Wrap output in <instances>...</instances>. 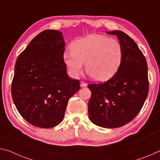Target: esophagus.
I'll return each instance as SVG.
<instances>
[{"label": "esophagus", "mask_w": 160, "mask_h": 160, "mask_svg": "<svg viewBox=\"0 0 160 160\" xmlns=\"http://www.w3.org/2000/svg\"><path fill=\"white\" fill-rule=\"evenodd\" d=\"M87 85H88V84H87L85 82H83V81H81V82H80V87H81V88H85V87H86Z\"/></svg>", "instance_id": "obj_1"}]
</instances>
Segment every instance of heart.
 <instances>
[{
  "mask_svg": "<svg viewBox=\"0 0 160 160\" xmlns=\"http://www.w3.org/2000/svg\"><path fill=\"white\" fill-rule=\"evenodd\" d=\"M71 51L63 58L68 72L78 78L85 63V70L95 81H105L118 71L123 60V48L117 40L99 34H90L72 43Z\"/></svg>",
  "mask_w": 160,
  "mask_h": 160,
  "instance_id": "heart-1",
  "label": "heart"
}]
</instances>
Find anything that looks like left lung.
<instances>
[{"mask_svg": "<svg viewBox=\"0 0 160 160\" xmlns=\"http://www.w3.org/2000/svg\"><path fill=\"white\" fill-rule=\"evenodd\" d=\"M116 35L123 48V60L113 76L104 83L90 84V120L103 128H118L132 121L147 99L149 82L145 56L133 39L120 30Z\"/></svg>", "mask_w": 160, "mask_h": 160, "instance_id": "obj_1", "label": "left lung"}]
</instances>
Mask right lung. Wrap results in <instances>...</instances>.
Masks as SVG:
<instances>
[{"mask_svg": "<svg viewBox=\"0 0 160 160\" xmlns=\"http://www.w3.org/2000/svg\"><path fill=\"white\" fill-rule=\"evenodd\" d=\"M65 42L58 30L37 35L19 55L12 82L13 102L32 125L52 128L63 121L68 102L80 82L68 76L63 56Z\"/></svg>", "mask_w": 160, "mask_h": 160, "instance_id": "1", "label": "right lung"}]
</instances>
